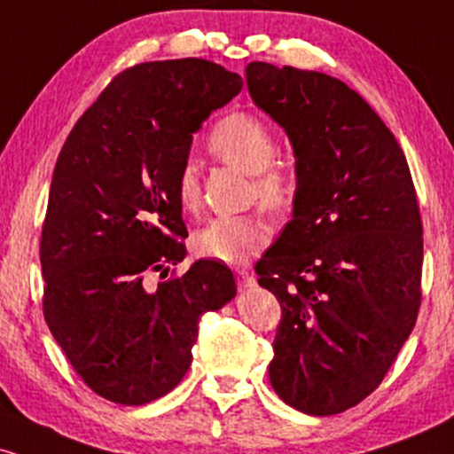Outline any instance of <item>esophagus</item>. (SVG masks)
<instances>
[{
	"label": "esophagus",
	"mask_w": 454,
	"mask_h": 454,
	"mask_svg": "<svg viewBox=\"0 0 454 454\" xmlns=\"http://www.w3.org/2000/svg\"><path fill=\"white\" fill-rule=\"evenodd\" d=\"M237 286H239V290H249V288H252V286H254L252 273H249V270H245V269L237 270Z\"/></svg>",
	"instance_id": "obj_1"
}]
</instances>
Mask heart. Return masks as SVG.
<instances>
[{
    "mask_svg": "<svg viewBox=\"0 0 454 454\" xmlns=\"http://www.w3.org/2000/svg\"><path fill=\"white\" fill-rule=\"evenodd\" d=\"M209 151L223 164L254 176V190L270 209H286L294 200V181L288 170L275 166L278 140L256 114L232 113L220 119L209 134ZM176 198L185 211L200 205L196 166H181L176 176ZM270 226L262 215L215 217L194 234V247L202 258L226 264H243L269 243Z\"/></svg>",
    "mask_w": 454,
    "mask_h": 454,
    "instance_id": "1",
    "label": "heart"
}]
</instances>
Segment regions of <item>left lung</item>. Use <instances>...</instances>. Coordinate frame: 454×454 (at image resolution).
<instances>
[{"instance_id":"obj_1","label":"left lung","mask_w":454,"mask_h":454,"mask_svg":"<svg viewBox=\"0 0 454 454\" xmlns=\"http://www.w3.org/2000/svg\"><path fill=\"white\" fill-rule=\"evenodd\" d=\"M256 106L293 143V220L258 260L281 320L270 387L331 416L380 387L420 307L423 222L397 138L340 78L252 61Z\"/></svg>"}]
</instances>
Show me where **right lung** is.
Here are the masks:
<instances>
[{
    "mask_svg": "<svg viewBox=\"0 0 454 454\" xmlns=\"http://www.w3.org/2000/svg\"><path fill=\"white\" fill-rule=\"evenodd\" d=\"M241 87V76L196 57L132 66L57 158L40 239L44 320L104 399L145 405L170 393L190 369L202 314L237 294L217 260L155 288L147 278L185 258L176 176L192 134Z\"/></svg>",
    "mask_w": 454,
    "mask_h": 454,
    "instance_id": "right-lung-1",
    "label": "right lung"
}]
</instances>
